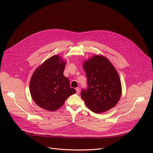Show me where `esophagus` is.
<instances>
[{
	"instance_id": "1",
	"label": "esophagus",
	"mask_w": 153,
	"mask_h": 153,
	"mask_svg": "<svg viewBox=\"0 0 153 153\" xmlns=\"http://www.w3.org/2000/svg\"><path fill=\"white\" fill-rule=\"evenodd\" d=\"M76 92H77V94H79V92H80V89L79 87H77L76 89Z\"/></svg>"
}]
</instances>
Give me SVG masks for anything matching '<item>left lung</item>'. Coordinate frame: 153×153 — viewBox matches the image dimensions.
Segmentation results:
<instances>
[{
    "label": "left lung",
    "mask_w": 153,
    "mask_h": 153,
    "mask_svg": "<svg viewBox=\"0 0 153 153\" xmlns=\"http://www.w3.org/2000/svg\"><path fill=\"white\" fill-rule=\"evenodd\" d=\"M87 88L81 95L87 107L96 114L115 107L122 95L121 81L114 66L105 56L95 55L84 62Z\"/></svg>",
    "instance_id": "left-lung-1"
}]
</instances>
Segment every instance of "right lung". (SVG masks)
<instances>
[{
  "instance_id": "right-lung-1",
  "label": "right lung",
  "mask_w": 153,
  "mask_h": 153,
  "mask_svg": "<svg viewBox=\"0 0 153 153\" xmlns=\"http://www.w3.org/2000/svg\"><path fill=\"white\" fill-rule=\"evenodd\" d=\"M66 62L54 55L39 66L31 76L30 91L37 105L48 111L61 107L70 95L76 92L63 75Z\"/></svg>"
}]
</instances>
